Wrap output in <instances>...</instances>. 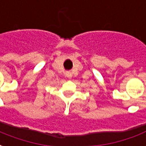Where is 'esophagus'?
<instances>
[{
  "mask_svg": "<svg viewBox=\"0 0 146 146\" xmlns=\"http://www.w3.org/2000/svg\"><path fill=\"white\" fill-rule=\"evenodd\" d=\"M66 75L67 77H71V76H72V74L70 73H66Z\"/></svg>",
  "mask_w": 146,
  "mask_h": 146,
  "instance_id": "obj_1",
  "label": "esophagus"
}]
</instances>
